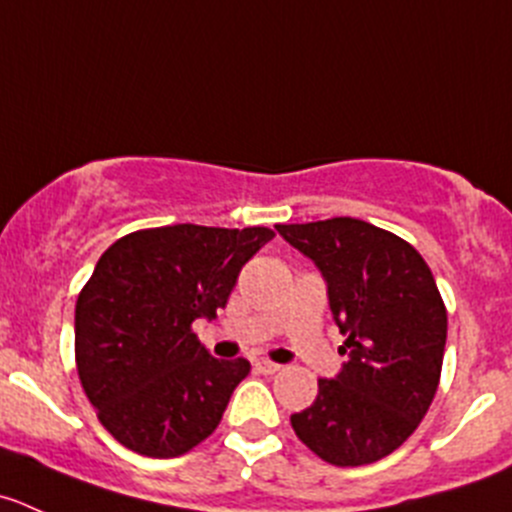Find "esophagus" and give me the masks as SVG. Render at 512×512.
<instances>
[{"label": "esophagus", "mask_w": 512, "mask_h": 512, "mask_svg": "<svg viewBox=\"0 0 512 512\" xmlns=\"http://www.w3.org/2000/svg\"><path fill=\"white\" fill-rule=\"evenodd\" d=\"M255 370L262 372V375H275V372H280V365H277V362H270V360H257Z\"/></svg>", "instance_id": "1"}]
</instances>
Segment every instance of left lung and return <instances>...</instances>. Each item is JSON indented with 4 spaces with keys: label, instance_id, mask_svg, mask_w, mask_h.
Masks as SVG:
<instances>
[{
    "label": "left lung",
    "instance_id": "obj_1",
    "mask_svg": "<svg viewBox=\"0 0 512 512\" xmlns=\"http://www.w3.org/2000/svg\"><path fill=\"white\" fill-rule=\"evenodd\" d=\"M320 267L350 360L290 418L297 438L337 468L398 450L440 385L448 310L428 262L410 242L355 217L275 225Z\"/></svg>",
    "mask_w": 512,
    "mask_h": 512
}]
</instances>
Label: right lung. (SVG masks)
I'll return each mask as SVG.
<instances>
[{
  "instance_id": "add662e5",
  "label": "right lung",
  "mask_w": 512,
  "mask_h": 512,
  "mask_svg": "<svg viewBox=\"0 0 512 512\" xmlns=\"http://www.w3.org/2000/svg\"><path fill=\"white\" fill-rule=\"evenodd\" d=\"M270 227L167 225L104 250L74 307V360L99 423L124 448L177 458L210 438L245 357L217 360L192 332L217 317Z\"/></svg>"
}]
</instances>
